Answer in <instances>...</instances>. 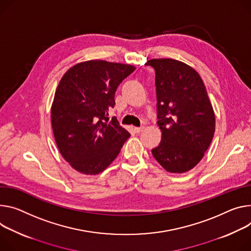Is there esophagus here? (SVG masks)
<instances>
[{"instance_id":"obj_1","label":"esophagus","mask_w":251,"mask_h":251,"mask_svg":"<svg viewBox=\"0 0 251 251\" xmlns=\"http://www.w3.org/2000/svg\"><path fill=\"white\" fill-rule=\"evenodd\" d=\"M144 128H145L144 126H141V127H135V128H134V130H135V132H136V133H140V132H142V131L144 130Z\"/></svg>"}]
</instances>
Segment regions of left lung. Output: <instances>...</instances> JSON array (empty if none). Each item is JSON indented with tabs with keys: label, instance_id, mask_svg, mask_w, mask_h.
Returning <instances> with one entry per match:
<instances>
[{
	"label": "left lung",
	"instance_id": "obj_1",
	"mask_svg": "<svg viewBox=\"0 0 251 251\" xmlns=\"http://www.w3.org/2000/svg\"><path fill=\"white\" fill-rule=\"evenodd\" d=\"M155 70L157 124L161 142L152 149L157 162L171 173L195 167L215 131V114L199 74L174 59H151Z\"/></svg>",
	"mask_w": 251,
	"mask_h": 251
}]
</instances>
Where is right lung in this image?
Returning <instances> with one entry per match:
<instances>
[{
    "label": "right lung",
    "instance_id": "right-lung-1",
    "mask_svg": "<svg viewBox=\"0 0 251 251\" xmlns=\"http://www.w3.org/2000/svg\"><path fill=\"white\" fill-rule=\"evenodd\" d=\"M135 67L103 60L81 62L60 80L51 107L56 144L78 172L96 175L115 159L130 133L109 118L115 92Z\"/></svg>",
    "mask_w": 251,
    "mask_h": 251
}]
</instances>
